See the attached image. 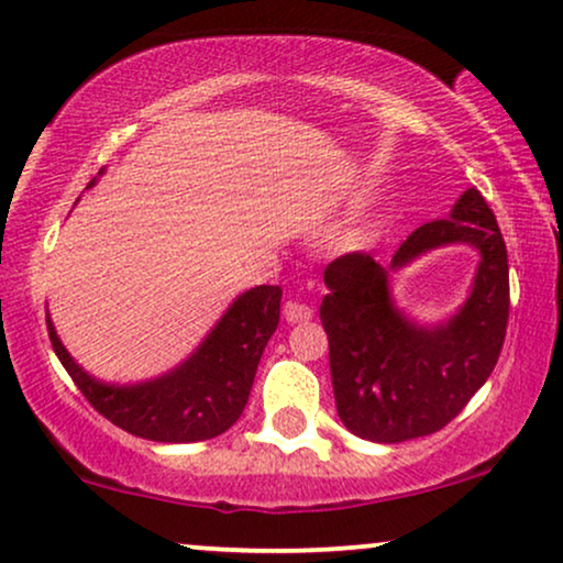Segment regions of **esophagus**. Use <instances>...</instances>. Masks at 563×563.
Instances as JSON below:
<instances>
[{
  "mask_svg": "<svg viewBox=\"0 0 563 563\" xmlns=\"http://www.w3.org/2000/svg\"><path fill=\"white\" fill-rule=\"evenodd\" d=\"M283 313H286V319L290 324H301V321H309L313 317V309L309 303H301V301H288L283 306Z\"/></svg>",
  "mask_w": 563,
  "mask_h": 563,
  "instance_id": "esophagus-1",
  "label": "esophagus"
}]
</instances>
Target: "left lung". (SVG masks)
Here are the masks:
<instances>
[{
	"label": "left lung",
	"mask_w": 563,
	"mask_h": 563,
	"mask_svg": "<svg viewBox=\"0 0 563 563\" xmlns=\"http://www.w3.org/2000/svg\"><path fill=\"white\" fill-rule=\"evenodd\" d=\"M445 243H471L483 254L475 288L455 318L419 328L393 306L387 275ZM324 283L319 317L336 415L357 438L404 443L443 430L492 376L507 334L509 267L497 219L476 187L448 219L411 231L388 267L350 252L329 262Z\"/></svg>",
	"instance_id": "1"
}]
</instances>
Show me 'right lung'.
I'll return each instance as SVG.
<instances>
[{
	"instance_id": "right-lung-1",
	"label": "right lung",
	"mask_w": 563,
	"mask_h": 563,
	"mask_svg": "<svg viewBox=\"0 0 563 563\" xmlns=\"http://www.w3.org/2000/svg\"><path fill=\"white\" fill-rule=\"evenodd\" d=\"M92 185L95 179L87 187ZM280 296L277 286L246 290L185 363L131 386L102 384L81 371L58 340L54 321L46 317V324L66 373L104 419L156 443H198L227 432L242 417L262 352L280 321Z\"/></svg>"
}]
</instances>
